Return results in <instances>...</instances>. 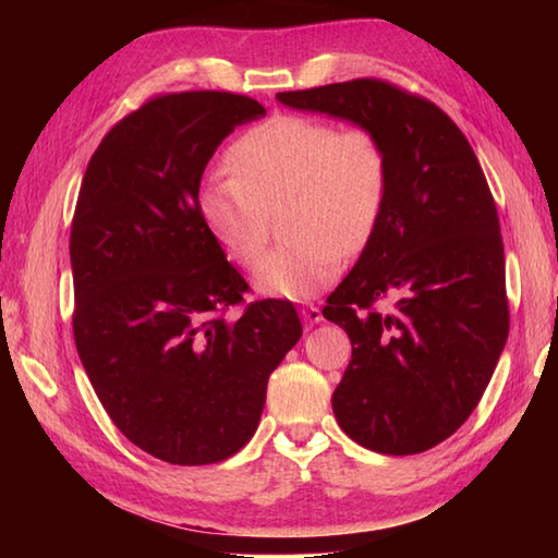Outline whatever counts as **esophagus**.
Returning a JSON list of instances; mask_svg holds the SVG:
<instances>
[{
    "mask_svg": "<svg viewBox=\"0 0 558 558\" xmlns=\"http://www.w3.org/2000/svg\"><path fill=\"white\" fill-rule=\"evenodd\" d=\"M300 315H302V319H305L307 325H317L319 319H323V310H319L317 305H302Z\"/></svg>",
    "mask_w": 558,
    "mask_h": 558,
    "instance_id": "obj_1",
    "label": "esophagus"
}]
</instances>
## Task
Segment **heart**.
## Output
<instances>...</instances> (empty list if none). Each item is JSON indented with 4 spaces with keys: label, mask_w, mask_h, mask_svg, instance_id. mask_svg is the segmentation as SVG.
I'll use <instances>...</instances> for the list:
<instances>
[{
    "label": "heart",
    "mask_w": 558,
    "mask_h": 558,
    "mask_svg": "<svg viewBox=\"0 0 558 558\" xmlns=\"http://www.w3.org/2000/svg\"><path fill=\"white\" fill-rule=\"evenodd\" d=\"M231 179L202 189L199 214L226 256L256 266L267 216L283 206L289 239L258 264L256 286L272 298L307 300L332 286L344 253L372 241L389 199V153L372 128L276 116L235 140Z\"/></svg>",
    "instance_id": "heart-1"
}]
</instances>
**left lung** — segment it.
<instances>
[{"mask_svg":"<svg viewBox=\"0 0 558 558\" xmlns=\"http://www.w3.org/2000/svg\"><path fill=\"white\" fill-rule=\"evenodd\" d=\"M278 100L372 128L389 153L379 229L323 315L352 342L337 423L374 452L415 456L470 418L507 342L493 192L456 122L396 83L354 78Z\"/></svg>","mask_w":558,"mask_h":558,"instance_id":"8db88e82","label":"left lung"}]
</instances>
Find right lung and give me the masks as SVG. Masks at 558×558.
<instances>
[{
	"mask_svg": "<svg viewBox=\"0 0 558 558\" xmlns=\"http://www.w3.org/2000/svg\"><path fill=\"white\" fill-rule=\"evenodd\" d=\"M263 116L229 90L149 98L100 140L75 202V349L122 436L172 465L253 438L268 376L302 335L292 302L243 300L248 282L199 214L216 147Z\"/></svg>",
	"mask_w": 558,
	"mask_h": 558,
	"instance_id": "1",
	"label": "right lung"
}]
</instances>
